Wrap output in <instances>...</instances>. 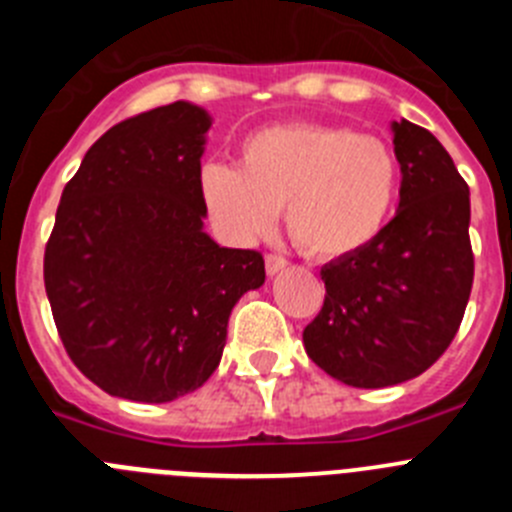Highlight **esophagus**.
<instances>
[{"label":"esophagus","instance_id":"obj_1","mask_svg":"<svg viewBox=\"0 0 512 512\" xmlns=\"http://www.w3.org/2000/svg\"><path fill=\"white\" fill-rule=\"evenodd\" d=\"M264 261H266V271H269V274H279V271L287 266V259H284V256H279V253H266Z\"/></svg>","mask_w":512,"mask_h":512}]
</instances>
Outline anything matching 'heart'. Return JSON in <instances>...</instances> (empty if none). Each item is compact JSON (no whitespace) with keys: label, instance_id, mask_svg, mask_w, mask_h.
I'll use <instances>...</instances> for the list:
<instances>
[{"label":"heart","instance_id":"b5f03b06","mask_svg":"<svg viewBox=\"0 0 512 512\" xmlns=\"http://www.w3.org/2000/svg\"><path fill=\"white\" fill-rule=\"evenodd\" d=\"M202 200L235 238H256L284 210L287 235L315 259L372 246L400 194V161L382 138L341 125H277L243 140L238 169H202Z\"/></svg>","mask_w":512,"mask_h":512}]
</instances>
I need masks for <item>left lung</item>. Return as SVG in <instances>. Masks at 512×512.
Instances as JSON below:
<instances>
[{
  "instance_id": "left-lung-1",
  "label": "left lung",
  "mask_w": 512,
  "mask_h": 512,
  "mask_svg": "<svg viewBox=\"0 0 512 512\" xmlns=\"http://www.w3.org/2000/svg\"><path fill=\"white\" fill-rule=\"evenodd\" d=\"M400 210L372 246L320 269L325 300L302 330L315 364L348 387L379 390L436 364L474 282L469 187L446 148L400 120Z\"/></svg>"
}]
</instances>
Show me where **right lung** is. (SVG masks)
I'll return each mask as SVG.
<instances>
[{
    "mask_svg": "<svg viewBox=\"0 0 512 512\" xmlns=\"http://www.w3.org/2000/svg\"><path fill=\"white\" fill-rule=\"evenodd\" d=\"M210 117L174 102L117 122L63 187L43 279L69 359L107 395L171 402L210 379L264 256L202 230Z\"/></svg>",
    "mask_w": 512,
    "mask_h": 512,
    "instance_id": "obj_1",
    "label": "right lung"
}]
</instances>
